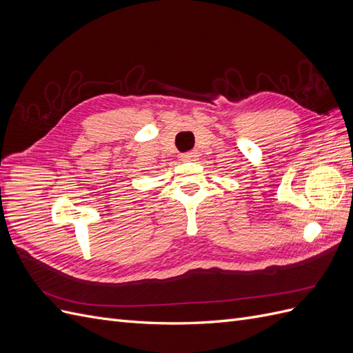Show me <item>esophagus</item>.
Masks as SVG:
<instances>
[{
    "label": "esophagus",
    "mask_w": 353,
    "mask_h": 353,
    "mask_svg": "<svg viewBox=\"0 0 353 353\" xmlns=\"http://www.w3.org/2000/svg\"><path fill=\"white\" fill-rule=\"evenodd\" d=\"M197 152H187V153H184L183 156V160H185V162H190V160H196L197 159Z\"/></svg>",
    "instance_id": "esophagus-1"
}]
</instances>
